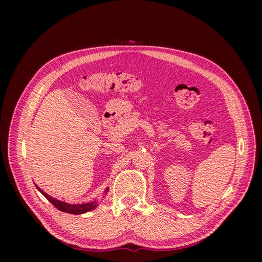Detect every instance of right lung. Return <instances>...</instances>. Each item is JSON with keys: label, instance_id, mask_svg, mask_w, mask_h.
I'll return each mask as SVG.
<instances>
[{"label": "right lung", "instance_id": "add662e5", "mask_svg": "<svg viewBox=\"0 0 262 262\" xmlns=\"http://www.w3.org/2000/svg\"><path fill=\"white\" fill-rule=\"evenodd\" d=\"M36 187H37L39 191H40L47 198V199H48L49 202H51L55 208H57L60 211H62V212L70 213V214H83V213L92 211L95 208L98 207V201H96V200L87 202V203H81V204H70V203H67V202H63V201L54 199V198H52L49 194H47L38 186H36ZM108 190H109V188L106 189V192H108Z\"/></svg>", "mask_w": 262, "mask_h": 262}]
</instances>
